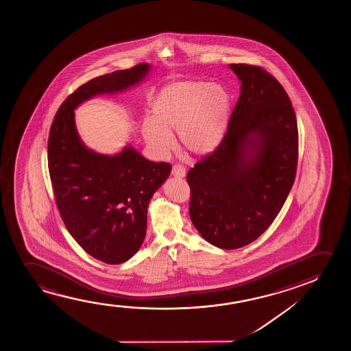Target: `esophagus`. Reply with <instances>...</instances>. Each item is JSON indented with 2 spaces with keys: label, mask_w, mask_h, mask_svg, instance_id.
Listing matches in <instances>:
<instances>
[{
  "label": "esophagus",
  "mask_w": 351,
  "mask_h": 351,
  "mask_svg": "<svg viewBox=\"0 0 351 351\" xmlns=\"http://www.w3.org/2000/svg\"><path fill=\"white\" fill-rule=\"evenodd\" d=\"M171 175L175 178H182L186 176V168H183L180 164H175L171 169Z\"/></svg>",
  "instance_id": "1"
}]
</instances>
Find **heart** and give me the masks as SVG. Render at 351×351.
Segmentation results:
<instances>
[{"label": "heart", "mask_w": 351, "mask_h": 351, "mask_svg": "<svg viewBox=\"0 0 351 351\" xmlns=\"http://www.w3.org/2000/svg\"><path fill=\"white\" fill-rule=\"evenodd\" d=\"M231 116V97L224 87L205 82H175L165 87L152 104V123H145L146 141L159 152L180 144L195 157L212 154L224 139Z\"/></svg>", "instance_id": "b5f03b06"}]
</instances>
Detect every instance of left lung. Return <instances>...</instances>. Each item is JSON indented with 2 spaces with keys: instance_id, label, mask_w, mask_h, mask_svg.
<instances>
[{
  "instance_id": "8db88e82",
  "label": "left lung",
  "mask_w": 351,
  "mask_h": 351,
  "mask_svg": "<svg viewBox=\"0 0 351 351\" xmlns=\"http://www.w3.org/2000/svg\"><path fill=\"white\" fill-rule=\"evenodd\" d=\"M241 95L216 151L187 173L189 216L221 250L250 245L269 228L293 187L298 121L278 80L259 66L231 63Z\"/></svg>"
}]
</instances>
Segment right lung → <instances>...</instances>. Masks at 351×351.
Returning <instances> with one entry per match:
<instances>
[{
	"label": "right lung",
	"instance_id": "obj_1",
	"mask_svg": "<svg viewBox=\"0 0 351 351\" xmlns=\"http://www.w3.org/2000/svg\"><path fill=\"white\" fill-rule=\"evenodd\" d=\"M149 71L140 63L84 84L61 104L49 133V173L63 223L82 250L106 264H122L139 250L149 200L171 165L147 160L132 146L115 156L87 149L74 109L97 95L125 91Z\"/></svg>",
	"mask_w": 351,
	"mask_h": 351
}]
</instances>
